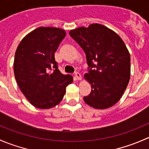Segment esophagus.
Returning a JSON list of instances; mask_svg holds the SVG:
<instances>
[{
	"label": "esophagus",
	"mask_w": 149,
	"mask_h": 149,
	"mask_svg": "<svg viewBox=\"0 0 149 149\" xmlns=\"http://www.w3.org/2000/svg\"><path fill=\"white\" fill-rule=\"evenodd\" d=\"M74 75L75 77H76V79H77V80H81V74L79 72H76Z\"/></svg>",
	"instance_id": "esophagus-1"
}]
</instances>
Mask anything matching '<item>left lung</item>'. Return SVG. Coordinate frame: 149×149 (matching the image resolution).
<instances>
[{"label": "left lung", "mask_w": 149, "mask_h": 149, "mask_svg": "<svg viewBox=\"0 0 149 149\" xmlns=\"http://www.w3.org/2000/svg\"><path fill=\"white\" fill-rule=\"evenodd\" d=\"M83 49L88 73L84 78L91 85L87 104L106 109L120 100L130 76V57L124 42L109 28L99 24L79 27L69 32Z\"/></svg>", "instance_id": "1"}]
</instances>
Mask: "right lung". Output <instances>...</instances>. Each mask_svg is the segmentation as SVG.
I'll list each match as a JSON object with an SVG mask.
<instances>
[{
  "instance_id": "right-lung-1",
  "label": "right lung",
  "mask_w": 149,
  "mask_h": 149,
  "mask_svg": "<svg viewBox=\"0 0 149 149\" xmlns=\"http://www.w3.org/2000/svg\"><path fill=\"white\" fill-rule=\"evenodd\" d=\"M65 30L39 27L24 37L15 53L13 70L21 91L33 106L49 109L61 102L73 76L58 69L55 52Z\"/></svg>"
}]
</instances>
